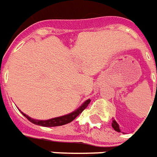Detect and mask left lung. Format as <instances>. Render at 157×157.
<instances>
[{"instance_id": "left-lung-1", "label": "left lung", "mask_w": 157, "mask_h": 157, "mask_svg": "<svg viewBox=\"0 0 157 157\" xmlns=\"http://www.w3.org/2000/svg\"><path fill=\"white\" fill-rule=\"evenodd\" d=\"M111 126H112V127H113V129H114L116 132H121V130H120V128H119V125L117 124V122L116 121H115V120L112 121Z\"/></svg>"}]
</instances>
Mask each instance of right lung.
I'll use <instances>...</instances> for the list:
<instances>
[{
  "instance_id": "1",
  "label": "right lung",
  "mask_w": 157,
  "mask_h": 157,
  "mask_svg": "<svg viewBox=\"0 0 157 157\" xmlns=\"http://www.w3.org/2000/svg\"><path fill=\"white\" fill-rule=\"evenodd\" d=\"M90 100L88 99L86 100V101L82 104L79 108H77L75 111H74L71 113L70 114L65 115V116H62V117H55V118H52V119H49V120H35V119H32L30 117H28L27 115H25L23 113L22 111H21L22 115L25 118H27V120H29L31 123H33L35 125H38V126H46V127H52V126H62V125H66L67 123L71 122L74 119H75V117H78L79 115L82 113V111H84L86 108L87 107V105H89Z\"/></svg>"
}]
</instances>
